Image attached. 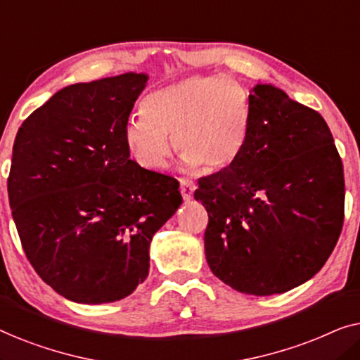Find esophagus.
I'll use <instances>...</instances> for the list:
<instances>
[{"mask_svg": "<svg viewBox=\"0 0 360 360\" xmlns=\"http://www.w3.org/2000/svg\"><path fill=\"white\" fill-rule=\"evenodd\" d=\"M195 190H196V186L193 181H190L186 179L180 180V193H181V198H184L185 201H190L191 198H193Z\"/></svg>", "mask_w": 360, "mask_h": 360, "instance_id": "1", "label": "esophagus"}]
</instances>
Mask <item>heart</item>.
<instances>
[{
  "instance_id": "1",
  "label": "heart",
  "mask_w": 360,
  "mask_h": 360,
  "mask_svg": "<svg viewBox=\"0 0 360 360\" xmlns=\"http://www.w3.org/2000/svg\"><path fill=\"white\" fill-rule=\"evenodd\" d=\"M144 117L126 122L124 144L137 164L160 170L172 141L185 170L216 175L233 167L248 146L250 106L238 82L195 75L152 91L142 101Z\"/></svg>"
}]
</instances>
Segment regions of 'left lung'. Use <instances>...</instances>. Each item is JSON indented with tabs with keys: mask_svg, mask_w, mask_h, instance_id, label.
<instances>
[{
	"mask_svg": "<svg viewBox=\"0 0 360 360\" xmlns=\"http://www.w3.org/2000/svg\"><path fill=\"white\" fill-rule=\"evenodd\" d=\"M248 146L198 180L211 272L240 293H285L314 277L344 221V170L323 116L270 83L249 95Z\"/></svg>",
	"mask_w": 360,
	"mask_h": 360,
	"instance_id": "1",
	"label": "left lung"
}]
</instances>
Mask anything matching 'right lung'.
<instances>
[{"label":"right lung","instance_id":"add662e5","mask_svg":"<svg viewBox=\"0 0 360 360\" xmlns=\"http://www.w3.org/2000/svg\"><path fill=\"white\" fill-rule=\"evenodd\" d=\"M147 80L127 72L62 88L14 139L8 196L22 249L70 302L134 292L152 238L181 205L179 181L131 160L122 137Z\"/></svg>","mask_w":360,"mask_h":360}]
</instances>
